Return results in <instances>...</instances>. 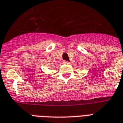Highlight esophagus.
Wrapping results in <instances>:
<instances>
[{"instance_id": "34e87169", "label": "esophagus", "mask_w": 123, "mask_h": 123, "mask_svg": "<svg viewBox=\"0 0 123 123\" xmlns=\"http://www.w3.org/2000/svg\"><path fill=\"white\" fill-rule=\"evenodd\" d=\"M63 64H70V62H69L67 61H63Z\"/></svg>"}]
</instances>
